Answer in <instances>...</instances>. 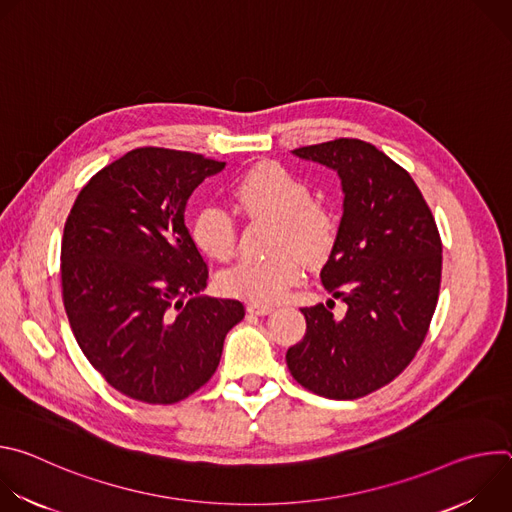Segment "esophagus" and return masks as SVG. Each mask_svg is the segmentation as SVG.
<instances>
[{
	"mask_svg": "<svg viewBox=\"0 0 512 512\" xmlns=\"http://www.w3.org/2000/svg\"><path fill=\"white\" fill-rule=\"evenodd\" d=\"M247 310L251 314H257V316H267V314L273 312V306H269V304H249Z\"/></svg>",
	"mask_w": 512,
	"mask_h": 512,
	"instance_id": "1",
	"label": "esophagus"
}]
</instances>
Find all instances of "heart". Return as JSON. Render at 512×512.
<instances>
[{"label":"heart","mask_w":512,"mask_h":512,"mask_svg":"<svg viewBox=\"0 0 512 512\" xmlns=\"http://www.w3.org/2000/svg\"><path fill=\"white\" fill-rule=\"evenodd\" d=\"M239 206L253 218L275 221L267 259H241L221 273L225 294L253 304L279 302L304 275L302 257L318 265L336 247L338 221L298 174L279 164H259L235 182ZM194 245L210 259L227 261L237 247V221L229 208L208 202L198 208L192 229Z\"/></svg>","instance_id":"b5f03b06"}]
</instances>
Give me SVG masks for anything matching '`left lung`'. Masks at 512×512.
<instances>
[{
	"label": "left lung",
	"mask_w": 512,
	"mask_h": 512,
	"mask_svg": "<svg viewBox=\"0 0 512 512\" xmlns=\"http://www.w3.org/2000/svg\"><path fill=\"white\" fill-rule=\"evenodd\" d=\"M338 172L344 212L320 271L348 310L302 308L306 336L285 354L304 389L358 399L399 377L429 330L442 283V239L417 184L373 143L340 137L294 150Z\"/></svg>",
	"instance_id": "obj_1"
}]
</instances>
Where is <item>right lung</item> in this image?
Wrapping results in <instances>:
<instances>
[{
    "mask_svg": "<svg viewBox=\"0 0 512 512\" xmlns=\"http://www.w3.org/2000/svg\"><path fill=\"white\" fill-rule=\"evenodd\" d=\"M225 162L137 148L99 170L64 225V310L83 354L119 393L172 405L214 375L237 300L200 296L208 267L184 223L194 188Z\"/></svg>",
    "mask_w": 512,
    "mask_h": 512,
    "instance_id": "right-lung-1",
    "label": "right lung"
}]
</instances>
